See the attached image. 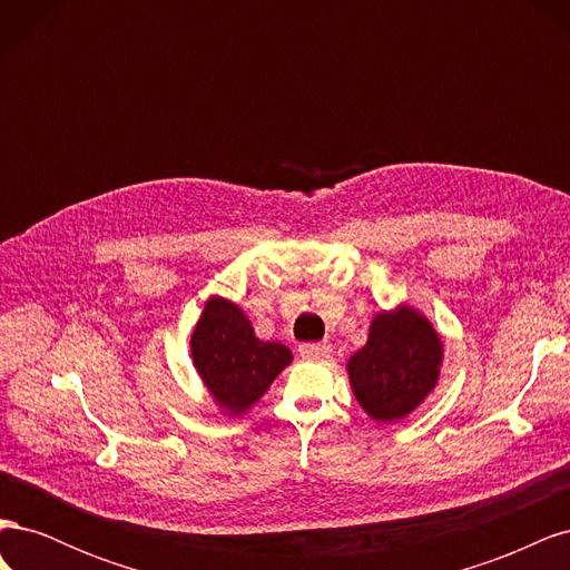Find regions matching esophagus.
<instances>
[{
	"instance_id": "esophagus-1",
	"label": "esophagus",
	"mask_w": 570,
	"mask_h": 570,
	"mask_svg": "<svg viewBox=\"0 0 570 570\" xmlns=\"http://www.w3.org/2000/svg\"><path fill=\"white\" fill-rule=\"evenodd\" d=\"M331 352H333L331 342H306V344H299L302 358H308V361H321L325 356H331Z\"/></svg>"
}]
</instances>
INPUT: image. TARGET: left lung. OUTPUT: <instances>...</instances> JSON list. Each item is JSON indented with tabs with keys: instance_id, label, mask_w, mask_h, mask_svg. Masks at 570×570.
<instances>
[{
	"instance_id": "1",
	"label": "left lung",
	"mask_w": 570,
	"mask_h": 570,
	"mask_svg": "<svg viewBox=\"0 0 570 570\" xmlns=\"http://www.w3.org/2000/svg\"><path fill=\"white\" fill-rule=\"evenodd\" d=\"M444 344L416 306L377 312L364 347L347 361L358 406L377 423H396L416 411L440 383Z\"/></svg>"
}]
</instances>
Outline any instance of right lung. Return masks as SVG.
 Segmentation results:
<instances>
[{
    "label": "right lung",
    "mask_w": 570,
    "mask_h": 570,
    "mask_svg": "<svg viewBox=\"0 0 570 570\" xmlns=\"http://www.w3.org/2000/svg\"><path fill=\"white\" fill-rule=\"evenodd\" d=\"M193 366L223 416H243L289 364L281 342L254 335L252 321L235 302L212 295L189 337Z\"/></svg>",
    "instance_id": "obj_1"
}]
</instances>
